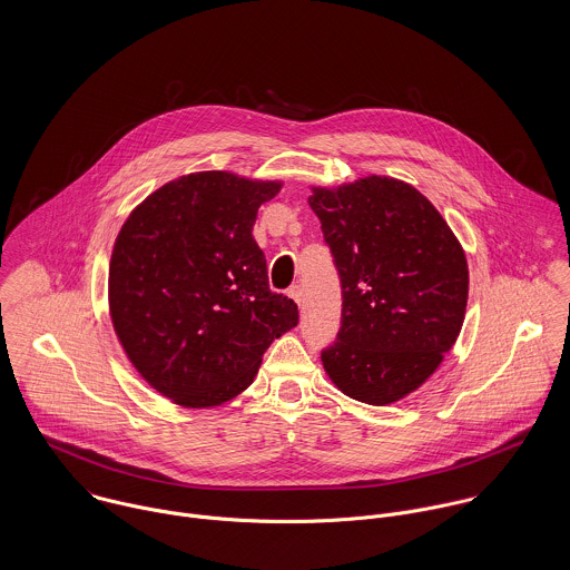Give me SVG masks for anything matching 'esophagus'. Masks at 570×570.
I'll list each match as a JSON object with an SVG mask.
<instances>
[{"instance_id": "1", "label": "esophagus", "mask_w": 570, "mask_h": 570, "mask_svg": "<svg viewBox=\"0 0 570 570\" xmlns=\"http://www.w3.org/2000/svg\"><path fill=\"white\" fill-rule=\"evenodd\" d=\"M292 298H294V303L301 307L303 305V289H301V285H294V287H289V292H287Z\"/></svg>"}]
</instances>
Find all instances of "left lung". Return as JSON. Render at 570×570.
Wrapping results in <instances>:
<instances>
[{
	"label": "left lung",
	"instance_id": "left-lung-1",
	"mask_svg": "<svg viewBox=\"0 0 570 570\" xmlns=\"http://www.w3.org/2000/svg\"><path fill=\"white\" fill-rule=\"evenodd\" d=\"M312 193L342 285V326L323 351L326 375L351 400L400 402L439 368L461 333L465 252L439 210L402 179L368 175Z\"/></svg>",
	"mask_w": 570,
	"mask_h": 570
}]
</instances>
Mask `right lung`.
Here are the masks:
<instances>
[{
    "mask_svg": "<svg viewBox=\"0 0 570 570\" xmlns=\"http://www.w3.org/2000/svg\"><path fill=\"white\" fill-rule=\"evenodd\" d=\"M283 181L181 175L134 208L109 263V314L136 371L184 407L219 406L254 382L263 353L298 325L267 285L252 237Z\"/></svg>",
    "mask_w": 570,
    "mask_h": 570,
    "instance_id": "obj_1",
    "label": "right lung"
}]
</instances>
